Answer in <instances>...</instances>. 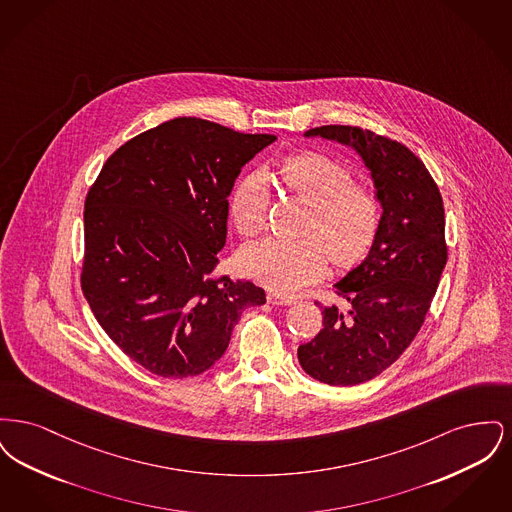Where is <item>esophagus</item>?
<instances>
[{
	"label": "esophagus",
	"mask_w": 512,
	"mask_h": 512,
	"mask_svg": "<svg viewBox=\"0 0 512 512\" xmlns=\"http://www.w3.org/2000/svg\"><path fill=\"white\" fill-rule=\"evenodd\" d=\"M267 299L270 305H292V303H295L293 297H286V295H280L276 292L268 293Z\"/></svg>",
	"instance_id": "1"
}]
</instances>
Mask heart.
Instances as JSON below:
<instances>
[{
    "label": "heart",
    "instance_id": "1",
    "mask_svg": "<svg viewBox=\"0 0 512 512\" xmlns=\"http://www.w3.org/2000/svg\"><path fill=\"white\" fill-rule=\"evenodd\" d=\"M276 180L309 205L301 240H263L240 253L245 274L272 292L293 293L315 282L326 268V253L338 267L365 257L372 247L382 205L376 194L353 182L341 161L318 151L286 157L274 172ZM230 219L244 238L267 228L268 188L259 174L242 178L230 195Z\"/></svg>",
    "mask_w": 512,
    "mask_h": 512
}]
</instances>
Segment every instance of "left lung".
I'll use <instances>...</instances> for the list:
<instances>
[{
	"mask_svg": "<svg viewBox=\"0 0 512 512\" xmlns=\"http://www.w3.org/2000/svg\"><path fill=\"white\" fill-rule=\"evenodd\" d=\"M305 136L355 147L384 207L368 257L334 286L341 305L318 303L324 328L297 349L318 382L357 386L393 365L424 324L447 263L443 199L424 163L391 138L343 124Z\"/></svg>",
	"mask_w": 512,
	"mask_h": 512,
	"instance_id": "left-lung-1",
	"label": "left lung"
}]
</instances>
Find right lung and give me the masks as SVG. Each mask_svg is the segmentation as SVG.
I'll return each mask as SVG.
<instances>
[{
    "label": "right lung",
    "mask_w": 512,
    "mask_h": 512,
    "mask_svg": "<svg viewBox=\"0 0 512 512\" xmlns=\"http://www.w3.org/2000/svg\"><path fill=\"white\" fill-rule=\"evenodd\" d=\"M272 134L178 117L122 144L84 201L80 284L99 326L151 374L215 365L265 290L217 274L228 195Z\"/></svg>",
    "instance_id": "add662e5"
}]
</instances>
